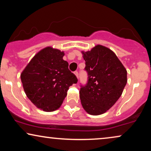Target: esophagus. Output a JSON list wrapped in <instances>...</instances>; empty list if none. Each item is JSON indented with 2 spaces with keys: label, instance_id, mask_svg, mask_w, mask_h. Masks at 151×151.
Listing matches in <instances>:
<instances>
[{
  "label": "esophagus",
  "instance_id": "obj_1",
  "mask_svg": "<svg viewBox=\"0 0 151 151\" xmlns=\"http://www.w3.org/2000/svg\"><path fill=\"white\" fill-rule=\"evenodd\" d=\"M74 74H75V76H76V78H79V75H78V72L77 71L74 72Z\"/></svg>",
  "mask_w": 151,
  "mask_h": 151
}]
</instances>
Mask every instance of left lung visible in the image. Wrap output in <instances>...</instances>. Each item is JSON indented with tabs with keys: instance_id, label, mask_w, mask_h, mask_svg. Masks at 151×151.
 <instances>
[{
	"instance_id": "8db88e82",
	"label": "left lung",
	"mask_w": 151,
	"mask_h": 151,
	"mask_svg": "<svg viewBox=\"0 0 151 151\" xmlns=\"http://www.w3.org/2000/svg\"><path fill=\"white\" fill-rule=\"evenodd\" d=\"M81 53L88 73L87 84L80 91L82 106L90 115L103 114L122 94L127 82V69L115 53L102 45Z\"/></svg>"
}]
</instances>
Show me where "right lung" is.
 <instances>
[{"label": "right lung", "instance_id": "right-lung-1", "mask_svg": "<svg viewBox=\"0 0 151 151\" xmlns=\"http://www.w3.org/2000/svg\"><path fill=\"white\" fill-rule=\"evenodd\" d=\"M64 55V51L45 47L32 58L20 74L26 96L37 108L46 112L58 109L69 86L78 82Z\"/></svg>", "mask_w": 151, "mask_h": 151}]
</instances>
